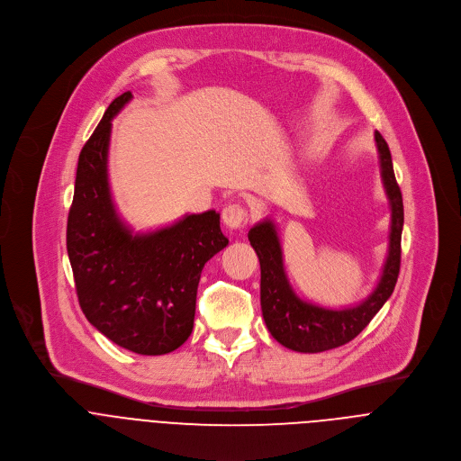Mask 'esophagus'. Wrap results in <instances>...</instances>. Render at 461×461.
<instances>
[{"label":"esophagus","mask_w":461,"mask_h":461,"mask_svg":"<svg viewBox=\"0 0 461 461\" xmlns=\"http://www.w3.org/2000/svg\"><path fill=\"white\" fill-rule=\"evenodd\" d=\"M222 221L230 230H244L249 222V212L242 204H228L222 210Z\"/></svg>","instance_id":"1"}]
</instances>
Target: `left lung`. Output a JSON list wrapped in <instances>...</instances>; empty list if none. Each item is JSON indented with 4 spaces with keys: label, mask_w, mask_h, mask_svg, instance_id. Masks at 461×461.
<instances>
[{
    "label": "left lung",
    "mask_w": 461,
    "mask_h": 461,
    "mask_svg": "<svg viewBox=\"0 0 461 461\" xmlns=\"http://www.w3.org/2000/svg\"><path fill=\"white\" fill-rule=\"evenodd\" d=\"M383 185L392 206L388 258L374 293L361 303L347 309H325L298 298L285 267L276 226L271 219L255 224L248 239L260 260V305L271 336L294 352L318 354L347 345L374 320L392 296L401 271V239L404 226L402 194L395 179L392 154L381 132H375Z\"/></svg>",
    "instance_id": "8db88e82"
}]
</instances>
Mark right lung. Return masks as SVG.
Listing matches in <instances>:
<instances>
[{
	"mask_svg": "<svg viewBox=\"0 0 461 461\" xmlns=\"http://www.w3.org/2000/svg\"><path fill=\"white\" fill-rule=\"evenodd\" d=\"M131 98L125 91L109 104L80 150L66 248L87 321L125 350L163 356L192 334L201 271L228 239L215 210L136 235L118 217L107 150L111 120Z\"/></svg>",
	"mask_w": 461,
	"mask_h": 461,
	"instance_id": "obj_1",
	"label": "right lung"
}]
</instances>
